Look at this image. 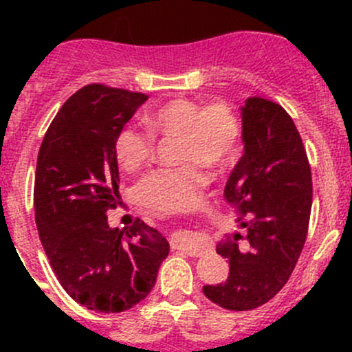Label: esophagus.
Listing matches in <instances>:
<instances>
[{
  "label": "esophagus",
  "mask_w": 352,
  "mask_h": 352,
  "mask_svg": "<svg viewBox=\"0 0 352 352\" xmlns=\"http://www.w3.org/2000/svg\"><path fill=\"white\" fill-rule=\"evenodd\" d=\"M190 236H192V233L190 232L177 233V235L172 239V247L177 248V250L186 252V254L190 255V257H199V255H202L204 248L194 243Z\"/></svg>",
  "instance_id": "esophagus-1"
}]
</instances>
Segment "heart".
<instances>
[{
    "mask_svg": "<svg viewBox=\"0 0 352 352\" xmlns=\"http://www.w3.org/2000/svg\"><path fill=\"white\" fill-rule=\"evenodd\" d=\"M144 127L126 126L117 133L116 156L126 172L151 162L155 138L177 136L179 165L148 173L138 187L141 202L155 212H179L192 208L208 182L204 166L225 168L239 153L240 122L225 102L201 104L173 98L144 113Z\"/></svg>",
    "mask_w": 352,
    "mask_h": 352,
    "instance_id": "heart-1",
    "label": "heart"
}]
</instances>
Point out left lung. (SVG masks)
Wrapping results in <instances>:
<instances>
[{"mask_svg":"<svg viewBox=\"0 0 352 352\" xmlns=\"http://www.w3.org/2000/svg\"><path fill=\"white\" fill-rule=\"evenodd\" d=\"M243 156L225 187L242 228L216 245L228 258L225 283L202 287L206 298L226 310H254L274 298L289 279L308 233L311 170L289 113L265 98H247L242 107Z\"/></svg>","mask_w":352,"mask_h":352,"instance_id":"1","label":"left lung"}]
</instances>
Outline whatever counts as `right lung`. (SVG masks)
Here are the masks:
<instances>
[{
  "instance_id": "add662e5",
  "label": "right lung",
  "mask_w": 352,
  "mask_h": 352,
  "mask_svg": "<svg viewBox=\"0 0 352 352\" xmlns=\"http://www.w3.org/2000/svg\"><path fill=\"white\" fill-rule=\"evenodd\" d=\"M146 100L140 91L87 85L56 113L37 156L34 209L42 247L66 293L102 314L143 301L170 250L141 219L124 230L107 221L119 204L116 136Z\"/></svg>"
}]
</instances>
